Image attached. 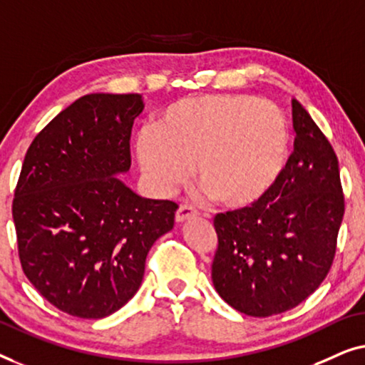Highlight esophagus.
<instances>
[{
	"instance_id": "34e87169",
	"label": "esophagus",
	"mask_w": 365,
	"mask_h": 365,
	"mask_svg": "<svg viewBox=\"0 0 365 365\" xmlns=\"http://www.w3.org/2000/svg\"><path fill=\"white\" fill-rule=\"evenodd\" d=\"M197 215L198 212L192 207V205H180V208H178L175 213V220L178 223H182V222H187L190 218L197 217Z\"/></svg>"
}]
</instances>
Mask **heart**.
Wrapping results in <instances>:
<instances>
[{
  "instance_id": "heart-1",
  "label": "heart",
  "mask_w": 365,
  "mask_h": 365,
  "mask_svg": "<svg viewBox=\"0 0 365 365\" xmlns=\"http://www.w3.org/2000/svg\"><path fill=\"white\" fill-rule=\"evenodd\" d=\"M140 168L158 192L170 193L195 165L198 187L215 202L241 208L278 180L289 155L286 117L268 101L245 94L185 97L135 140Z\"/></svg>"
}]
</instances>
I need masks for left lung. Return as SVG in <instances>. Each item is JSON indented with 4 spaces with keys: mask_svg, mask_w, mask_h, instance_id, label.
I'll return each mask as SVG.
<instances>
[{
    "mask_svg": "<svg viewBox=\"0 0 365 365\" xmlns=\"http://www.w3.org/2000/svg\"><path fill=\"white\" fill-rule=\"evenodd\" d=\"M294 152L269 192L251 207L218 213L213 286L253 317L289 311L329 273L344 217L336 152L292 99Z\"/></svg>",
    "mask_w": 365,
    "mask_h": 365,
    "instance_id": "left-lung-1",
    "label": "left lung"
}]
</instances>
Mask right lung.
Returning a JSON list of instances; mask_svg holds the SVG:
<instances>
[{"label": "right lung", "instance_id": "add662e5", "mask_svg": "<svg viewBox=\"0 0 365 365\" xmlns=\"http://www.w3.org/2000/svg\"><path fill=\"white\" fill-rule=\"evenodd\" d=\"M140 94H87L34 137L14 190L21 268L51 304L82 319L119 311L140 287L152 245L173 228L170 200L143 198L130 168Z\"/></svg>", "mask_w": 365, "mask_h": 365}]
</instances>
